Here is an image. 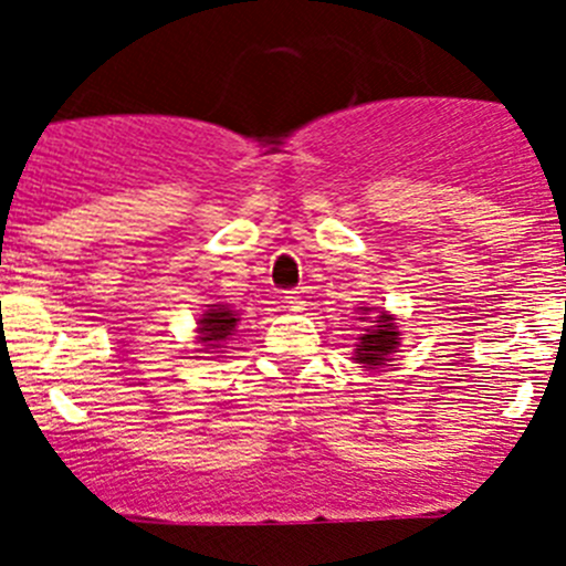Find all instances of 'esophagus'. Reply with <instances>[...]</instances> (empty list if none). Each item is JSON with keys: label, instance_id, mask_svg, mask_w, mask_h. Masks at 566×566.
<instances>
[{"label": "esophagus", "instance_id": "34e87169", "mask_svg": "<svg viewBox=\"0 0 566 566\" xmlns=\"http://www.w3.org/2000/svg\"><path fill=\"white\" fill-rule=\"evenodd\" d=\"M284 304H287V310L293 312L304 310V298H301V293H295V290H290V293L284 295Z\"/></svg>", "mask_w": 566, "mask_h": 566}]
</instances>
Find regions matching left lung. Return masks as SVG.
<instances>
[{
	"label": "left lung",
	"mask_w": 566,
	"mask_h": 566,
	"mask_svg": "<svg viewBox=\"0 0 566 566\" xmlns=\"http://www.w3.org/2000/svg\"><path fill=\"white\" fill-rule=\"evenodd\" d=\"M364 315H373L369 306H364ZM364 319V317H361ZM369 325L361 336H358L356 345V361L367 364V369L384 367L386 361H391V356L399 347V328L394 323V315L389 312H375V317H367Z\"/></svg>",
	"instance_id": "8db88e82"
}]
</instances>
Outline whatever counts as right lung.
Returning <instances> with one entry per match:
<instances>
[{
    "label": "right lung",
    "mask_w": 566,
    "mask_h": 566,
    "mask_svg": "<svg viewBox=\"0 0 566 566\" xmlns=\"http://www.w3.org/2000/svg\"><path fill=\"white\" fill-rule=\"evenodd\" d=\"M199 342H202V353H216L219 347L227 345L232 334H235L238 325V312H232L230 306L213 304L202 317H199Z\"/></svg>",
    "instance_id": "add662e5"
}]
</instances>
